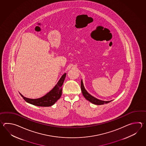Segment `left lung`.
Returning a JSON list of instances; mask_svg holds the SVG:
<instances>
[{
	"label": "left lung",
	"instance_id": "left-lung-1",
	"mask_svg": "<svg viewBox=\"0 0 146 146\" xmlns=\"http://www.w3.org/2000/svg\"><path fill=\"white\" fill-rule=\"evenodd\" d=\"M81 91H82V94H83L84 97L87 100L90 101V102L94 104L102 105V104H104V103H108L110 102L111 101H112V100L109 101H102V100H100L96 98H94V96H92L91 95H90V94L88 93L85 89L82 80H81Z\"/></svg>",
	"mask_w": 146,
	"mask_h": 146
}]
</instances>
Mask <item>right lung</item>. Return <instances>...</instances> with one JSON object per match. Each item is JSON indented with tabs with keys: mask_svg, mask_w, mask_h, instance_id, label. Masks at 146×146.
I'll use <instances>...</instances> for the list:
<instances>
[{
	"mask_svg": "<svg viewBox=\"0 0 146 146\" xmlns=\"http://www.w3.org/2000/svg\"><path fill=\"white\" fill-rule=\"evenodd\" d=\"M66 76V74H63L59 79L58 83L56 84V86L53 89L50 91L48 93H47L46 95L40 98L36 99H31L25 98L21 94H20L26 102L34 106L44 107L53 106L62 96V85L65 80Z\"/></svg>",
	"mask_w": 146,
	"mask_h": 146,
	"instance_id": "1",
	"label": "right lung"
}]
</instances>
